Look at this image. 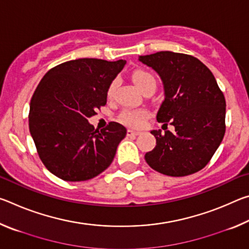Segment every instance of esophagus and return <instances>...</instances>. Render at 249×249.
Wrapping results in <instances>:
<instances>
[{"mask_svg":"<svg viewBox=\"0 0 249 249\" xmlns=\"http://www.w3.org/2000/svg\"><path fill=\"white\" fill-rule=\"evenodd\" d=\"M141 132H138V130H133V129H127V136L128 137H135L137 136V135H140Z\"/></svg>","mask_w":249,"mask_h":249,"instance_id":"esophagus-1","label":"esophagus"}]
</instances>
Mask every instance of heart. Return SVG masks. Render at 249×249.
Wrapping results in <instances>:
<instances>
[{
	"instance_id": "b5f03b06",
	"label": "heart",
	"mask_w": 249,
	"mask_h": 249,
	"mask_svg": "<svg viewBox=\"0 0 249 249\" xmlns=\"http://www.w3.org/2000/svg\"><path fill=\"white\" fill-rule=\"evenodd\" d=\"M133 80L141 91H144L146 88H148L150 86L156 87V80L154 78V75L144 70L135 71L133 74ZM116 87L117 80H113L107 89L108 98H111V96L114 94ZM147 116H148V112H147L146 109H125V111L121 113L120 119L126 125L132 126V127H138V126H141L144 123Z\"/></svg>"
}]
</instances>
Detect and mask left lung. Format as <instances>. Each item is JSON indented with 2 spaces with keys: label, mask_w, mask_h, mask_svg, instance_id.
Returning <instances> with one entry per match:
<instances>
[{
  "label": "left lung",
  "mask_w": 249,
  "mask_h": 249,
  "mask_svg": "<svg viewBox=\"0 0 249 249\" xmlns=\"http://www.w3.org/2000/svg\"><path fill=\"white\" fill-rule=\"evenodd\" d=\"M154 69L163 87L157 121L175 132L153 129L155 148L145 154L154 170L171 177L200 171L213 157L225 134V98L213 73L189 54L159 52L138 57Z\"/></svg>",
  "instance_id": "1"
}]
</instances>
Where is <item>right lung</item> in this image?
<instances>
[{
  "mask_svg": "<svg viewBox=\"0 0 249 249\" xmlns=\"http://www.w3.org/2000/svg\"><path fill=\"white\" fill-rule=\"evenodd\" d=\"M126 60L82 58L58 65L31 100L29 132L45 167L65 181L94 178L111 165L126 128L111 122L94 129L89 119L107 104V89Z\"/></svg>",
  "mask_w": 249,
  "mask_h": 249,
  "instance_id": "add662e5",
  "label": "right lung"
}]
</instances>
